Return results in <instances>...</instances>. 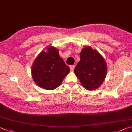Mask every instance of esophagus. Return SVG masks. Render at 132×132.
<instances>
[{"instance_id": "1", "label": "esophagus", "mask_w": 132, "mask_h": 132, "mask_svg": "<svg viewBox=\"0 0 132 132\" xmlns=\"http://www.w3.org/2000/svg\"><path fill=\"white\" fill-rule=\"evenodd\" d=\"M74 68H75V65H71L70 66V69L71 71H73Z\"/></svg>"}]
</instances>
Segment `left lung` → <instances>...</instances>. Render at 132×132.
<instances>
[{
  "label": "left lung",
  "mask_w": 132,
  "mask_h": 132,
  "mask_svg": "<svg viewBox=\"0 0 132 132\" xmlns=\"http://www.w3.org/2000/svg\"><path fill=\"white\" fill-rule=\"evenodd\" d=\"M80 58L74 69V73L81 85L89 90L99 88L107 73V65L103 58L96 50L89 47L82 50Z\"/></svg>",
  "instance_id": "obj_1"
}]
</instances>
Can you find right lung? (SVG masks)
<instances>
[{"instance_id": "right-lung-1", "label": "right lung", "mask_w": 132, "mask_h": 132, "mask_svg": "<svg viewBox=\"0 0 132 132\" xmlns=\"http://www.w3.org/2000/svg\"><path fill=\"white\" fill-rule=\"evenodd\" d=\"M47 52H41L32 68V77L37 85L47 90L59 87L70 71L55 48L50 47Z\"/></svg>"}]
</instances>
